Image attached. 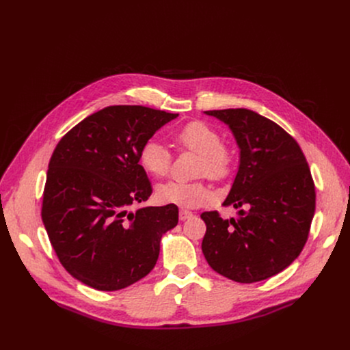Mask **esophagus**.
Instances as JSON below:
<instances>
[{"instance_id": "esophagus-1", "label": "esophagus", "mask_w": 350, "mask_h": 350, "mask_svg": "<svg viewBox=\"0 0 350 350\" xmlns=\"http://www.w3.org/2000/svg\"><path fill=\"white\" fill-rule=\"evenodd\" d=\"M191 216H192V212H189V211H187V209H181V211H180V215H178V217H180L181 221L189 219Z\"/></svg>"}]
</instances>
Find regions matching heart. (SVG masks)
I'll list each match as a JSON object with an SVG mask.
<instances>
[{"label": "heart", "instance_id": "b5f03b06", "mask_svg": "<svg viewBox=\"0 0 350 350\" xmlns=\"http://www.w3.org/2000/svg\"><path fill=\"white\" fill-rule=\"evenodd\" d=\"M173 144L180 151H189L199 155L196 174L208 176L212 180H224L234 166L232 149L221 142V135L213 126L192 120L172 134ZM138 162L141 167L155 177H165L172 167V155L155 139L142 144ZM157 198L162 204L195 208L212 199L211 189L204 181H167L157 188Z\"/></svg>", "mask_w": 350, "mask_h": 350}]
</instances>
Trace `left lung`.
Here are the masks:
<instances>
[{"instance_id":"obj_1","label":"left lung","mask_w":350,"mask_h":350,"mask_svg":"<svg viewBox=\"0 0 350 350\" xmlns=\"http://www.w3.org/2000/svg\"><path fill=\"white\" fill-rule=\"evenodd\" d=\"M228 124L239 146V167L223 206L243 208L238 219L217 211L206 224L202 252L219 274L242 284L270 278L302 252L316 209V189L301 146L273 120L245 108L206 111Z\"/></svg>"}]
</instances>
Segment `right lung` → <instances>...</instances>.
Returning <instances> with one entry per match:
<instances>
[{
    "mask_svg": "<svg viewBox=\"0 0 350 350\" xmlns=\"http://www.w3.org/2000/svg\"><path fill=\"white\" fill-rule=\"evenodd\" d=\"M177 116L113 105L87 116L58 142L41 217L61 265L83 284L118 291L155 267L161 238L177 226L178 208L129 209L152 193L138 162L142 144Z\"/></svg>",
    "mask_w": 350,
    "mask_h": 350,
    "instance_id": "1",
    "label": "right lung"
}]
</instances>
